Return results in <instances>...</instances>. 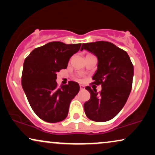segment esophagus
<instances>
[{
  "instance_id": "esophagus-1",
  "label": "esophagus",
  "mask_w": 155,
  "mask_h": 155,
  "mask_svg": "<svg viewBox=\"0 0 155 155\" xmlns=\"http://www.w3.org/2000/svg\"><path fill=\"white\" fill-rule=\"evenodd\" d=\"M84 89H85V87H84V85H82V84H81V85H80V89L84 90Z\"/></svg>"
}]
</instances>
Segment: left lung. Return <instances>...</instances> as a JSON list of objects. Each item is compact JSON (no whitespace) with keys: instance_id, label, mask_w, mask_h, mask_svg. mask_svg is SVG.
Segmentation results:
<instances>
[{"instance_id":"8db88e82","label":"left lung","mask_w":155,"mask_h":155,"mask_svg":"<svg viewBox=\"0 0 155 155\" xmlns=\"http://www.w3.org/2000/svg\"><path fill=\"white\" fill-rule=\"evenodd\" d=\"M87 50L98 58L97 71L92 84L101 85V91L87 87L91 97L84 103L86 115L92 121L103 122L113 119L126 104L132 87L134 66L125 51L112 43H86L81 51Z\"/></svg>"}]
</instances>
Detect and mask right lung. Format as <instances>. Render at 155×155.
Here are the masks:
<instances>
[{"label":"right lung","mask_w":155,"mask_h":155,"mask_svg":"<svg viewBox=\"0 0 155 155\" xmlns=\"http://www.w3.org/2000/svg\"><path fill=\"white\" fill-rule=\"evenodd\" d=\"M81 45L50 42L33 50L24 61L23 89L31 108L45 121L56 123L65 119L70 103L79 91L77 82L70 81L58 87L56 80L58 72L66 68Z\"/></svg>","instance_id":"add662e5"}]
</instances>
